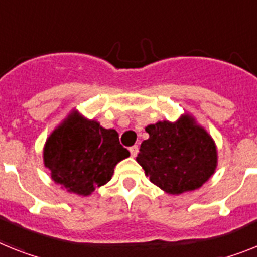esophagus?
I'll return each mask as SVG.
<instances>
[{
	"instance_id": "obj_1",
	"label": "esophagus",
	"mask_w": 257,
	"mask_h": 257,
	"mask_svg": "<svg viewBox=\"0 0 257 257\" xmlns=\"http://www.w3.org/2000/svg\"><path fill=\"white\" fill-rule=\"evenodd\" d=\"M129 152H131V155H132V157H136V155L139 154V146L135 145L132 146V148H129Z\"/></svg>"
}]
</instances>
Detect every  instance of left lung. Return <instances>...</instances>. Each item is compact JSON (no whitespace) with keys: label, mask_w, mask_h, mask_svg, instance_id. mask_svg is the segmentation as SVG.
Returning a JSON list of instances; mask_svg holds the SVG:
<instances>
[{"label":"left lung","mask_w":257,"mask_h":257,"mask_svg":"<svg viewBox=\"0 0 257 257\" xmlns=\"http://www.w3.org/2000/svg\"><path fill=\"white\" fill-rule=\"evenodd\" d=\"M136 161L150 182L169 195H182L202 187L214 174L218 153L212 136L184 113L178 121L148 125Z\"/></svg>","instance_id":"8db88e82"}]
</instances>
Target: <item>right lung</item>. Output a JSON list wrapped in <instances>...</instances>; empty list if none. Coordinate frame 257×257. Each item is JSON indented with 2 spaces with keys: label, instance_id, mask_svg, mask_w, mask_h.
Listing matches in <instances>:
<instances>
[{
  "label": "right lung",
  "instance_id": "right-lung-1",
  "mask_svg": "<svg viewBox=\"0 0 257 257\" xmlns=\"http://www.w3.org/2000/svg\"><path fill=\"white\" fill-rule=\"evenodd\" d=\"M129 152L115 129H105L73 109L49 135L43 150L52 180L70 193L90 196L111 180L118 162Z\"/></svg>",
  "mask_w": 257,
  "mask_h": 257
}]
</instances>
